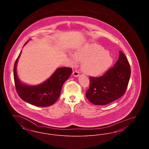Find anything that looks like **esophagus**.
<instances>
[{"instance_id": "34e87169", "label": "esophagus", "mask_w": 149, "mask_h": 149, "mask_svg": "<svg viewBox=\"0 0 149 149\" xmlns=\"http://www.w3.org/2000/svg\"><path fill=\"white\" fill-rule=\"evenodd\" d=\"M72 75L74 77H78V76H79V72L78 71H77V70L74 71L72 72Z\"/></svg>"}]
</instances>
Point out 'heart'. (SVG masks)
<instances>
[{"instance_id": "1", "label": "heart", "mask_w": 149, "mask_h": 149, "mask_svg": "<svg viewBox=\"0 0 149 149\" xmlns=\"http://www.w3.org/2000/svg\"><path fill=\"white\" fill-rule=\"evenodd\" d=\"M74 61L76 58L82 61L81 68L87 74L98 75L107 70L112 64L113 59L109 52L97 44H86L80 46L75 52V56L71 55Z\"/></svg>"}]
</instances>
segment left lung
Segmentation results:
<instances>
[{
	"mask_svg": "<svg viewBox=\"0 0 149 149\" xmlns=\"http://www.w3.org/2000/svg\"><path fill=\"white\" fill-rule=\"evenodd\" d=\"M131 75L130 65L125 54L120 51L118 60L102 76L90 77L86 98L95 105H106L120 98L126 91Z\"/></svg>",
	"mask_w": 149,
	"mask_h": 149,
	"instance_id": "obj_1",
	"label": "left lung"
}]
</instances>
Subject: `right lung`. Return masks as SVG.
I'll list each match as a JSON object with an SVG mask.
<instances>
[{"label": "right lung", "instance_id": "obj_1", "mask_svg": "<svg viewBox=\"0 0 149 149\" xmlns=\"http://www.w3.org/2000/svg\"><path fill=\"white\" fill-rule=\"evenodd\" d=\"M21 52L22 51L15 62L13 69L15 86L18 95L23 100L35 106L52 105L59 98L62 86L71 75L72 69L66 67L58 68L42 84L35 86L26 85L19 81L16 71L17 64Z\"/></svg>", "mask_w": 149, "mask_h": 149}]
</instances>
